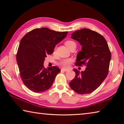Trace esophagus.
I'll use <instances>...</instances> for the list:
<instances>
[{
	"label": "esophagus",
	"instance_id": "esophagus-1",
	"mask_svg": "<svg viewBox=\"0 0 124 124\" xmlns=\"http://www.w3.org/2000/svg\"><path fill=\"white\" fill-rule=\"evenodd\" d=\"M61 71L62 72H67V71H68V70H66V69H64V68H62Z\"/></svg>",
	"mask_w": 124,
	"mask_h": 124
}]
</instances>
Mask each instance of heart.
<instances>
[{"mask_svg":"<svg viewBox=\"0 0 124 124\" xmlns=\"http://www.w3.org/2000/svg\"><path fill=\"white\" fill-rule=\"evenodd\" d=\"M65 45L66 46L68 47V49H70V47L73 46H76V43H75L74 41L72 40H67L65 42ZM72 62V60L70 59H63L61 60L60 61L58 62V64L62 68H67L68 67L69 65Z\"/></svg>","mask_w":124,"mask_h":124,"instance_id":"obj_1","label":"heart"}]
</instances>
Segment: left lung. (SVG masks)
<instances>
[{"instance_id": "8db88e82", "label": "left lung", "mask_w": 124, "mask_h": 124, "mask_svg": "<svg viewBox=\"0 0 124 124\" xmlns=\"http://www.w3.org/2000/svg\"><path fill=\"white\" fill-rule=\"evenodd\" d=\"M71 38L82 46L75 65H85L86 68L81 72L73 70L75 77L70 83V86L80 95L90 93L100 86L107 76L111 60L110 50L104 38L89 29L75 31Z\"/></svg>"}]
</instances>
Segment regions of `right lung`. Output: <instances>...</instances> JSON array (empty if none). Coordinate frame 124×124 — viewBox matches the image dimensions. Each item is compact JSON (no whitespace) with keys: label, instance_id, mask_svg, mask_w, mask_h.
I'll use <instances>...</instances> for the list:
<instances>
[{"label":"right lung","instance_id":"add662e5","mask_svg":"<svg viewBox=\"0 0 124 124\" xmlns=\"http://www.w3.org/2000/svg\"><path fill=\"white\" fill-rule=\"evenodd\" d=\"M67 34L68 32H56L47 28H35L21 40L16 60L22 80L29 90L39 93L51 86L61 70L55 66L45 68L44 62Z\"/></svg>","mask_w":124,"mask_h":124}]
</instances>
